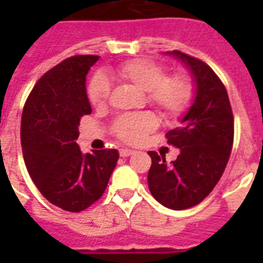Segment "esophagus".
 Returning a JSON list of instances; mask_svg holds the SVG:
<instances>
[{"label": "esophagus", "mask_w": 263, "mask_h": 263, "mask_svg": "<svg viewBox=\"0 0 263 263\" xmlns=\"http://www.w3.org/2000/svg\"><path fill=\"white\" fill-rule=\"evenodd\" d=\"M134 150H131V148H120V156L121 157H129L134 154Z\"/></svg>", "instance_id": "esophagus-1"}]
</instances>
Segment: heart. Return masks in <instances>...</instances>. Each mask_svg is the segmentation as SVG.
<instances>
[{"instance_id":"b5f03b06","label":"heart","mask_w":263,"mask_h":263,"mask_svg":"<svg viewBox=\"0 0 263 263\" xmlns=\"http://www.w3.org/2000/svg\"><path fill=\"white\" fill-rule=\"evenodd\" d=\"M113 78L131 83L147 92V101L165 117H177L187 109L192 88L183 75L166 76L162 65L150 60L136 59L123 64L113 72ZM110 92V83L105 75H95L88 84V99L95 107L105 106ZM158 120L152 113L121 116L115 123L116 135L127 143H138L157 127Z\"/></svg>"}]
</instances>
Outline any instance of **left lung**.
<instances>
[{
	"instance_id": "8db88e82",
	"label": "left lung",
	"mask_w": 263,
	"mask_h": 263,
	"mask_svg": "<svg viewBox=\"0 0 263 263\" xmlns=\"http://www.w3.org/2000/svg\"><path fill=\"white\" fill-rule=\"evenodd\" d=\"M166 54L180 60L191 73L194 99L180 127L166 134L180 154L166 164L165 157L148 152L147 183L165 208L184 210L200 203L224 173L233 144V115L224 84L208 64L179 50Z\"/></svg>"
}]
</instances>
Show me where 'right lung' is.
Here are the masks:
<instances>
[{"label": "right lung", "mask_w": 263, "mask_h": 263, "mask_svg": "<svg viewBox=\"0 0 263 263\" xmlns=\"http://www.w3.org/2000/svg\"><path fill=\"white\" fill-rule=\"evenodd\" d=\"M98 55H73L38 80L23 109L22 148L31 179L50 203L78 213L98 200L119 160L115 148L83 154L75 140L90 115L86 76Z\"/></svg>", "instance_id": "right-lung-1"}]
</instances>
